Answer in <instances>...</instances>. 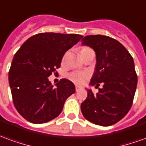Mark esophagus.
I'll use <instances>...</instances> for the list:
<instances>
[{"label": "esophagus", "instance_id": "1", "mask_svg": "<svg viewBox=\"0 0 146 146\" xmlns=\"http://www.w3.org/2000/svg\"><path fill=\"white\" fill-rule=\"evenodd\" d=\"M75 88H76V92H78L80 89H81V87H80V86H76Z\"/></svg>", "mask_w": 146, "mask_h": 146}]
</instances>
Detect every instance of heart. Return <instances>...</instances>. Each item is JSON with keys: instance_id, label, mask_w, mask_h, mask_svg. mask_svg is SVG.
Instances as JSON below:
<instances>
[{"instance_id": "obj_1", "label": "heart", "mask_w": 146, "mask_h": 146, "mask_svg": "<svg viewBox=\"0 0 146 146\" xmlns=\"http://www.w3.org/2000/svg\"><path fill=\"white\" fill-rule=\"evenodd\" d=\"M90 51H94L92 48L87 47V46H83L80 48V56L82 57L83 54H86ZM66 57V54L64 55L63 58H62V62L65 61ZM89 73L87 72H84V71H74L72 72L71 73L69 74V79L72 80L73 83H75L76 84H83L86 82V80L88 79Z\"/></svg>"}]
</instances>
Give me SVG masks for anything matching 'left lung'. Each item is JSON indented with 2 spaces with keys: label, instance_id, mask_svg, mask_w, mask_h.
Masks as SVG:
<instances>
[{
  "label": "left lung",
  "instance_id": "obj_1",
  "mask_svg": "<svg viewBox=\"0 0 146 146\" xmlns=\"http://www.w3.org/2000/svg\"><path fill=\"white\" fill-rule=\"evenodd\" d=\"M82 44L94 49L96 66L90 84L102 88L88 97L80 106L84 118L100 126H110L123 119L131 107L138 76L133 58L118 40L108 36L89 35ZM95 87V88H96Z\"/></svg>",
  "mask_w": 146,
  "mask_h": 146
}]
</instances>
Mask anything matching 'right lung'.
<instances>
[{"label": "right lung", "instance_id": "1", "mask_svg": "<svg viewBox=\"0 0 146 146\" xmlns=\"http://www.w3.org/2000/svg\"><path fill=\"white\" fill-rule=\"evenodd\" d=\"M82 37L79 34L37 33L15 53L8 80L15 107L24 119L43 123L62 111L66 98L75 93V86L69 80L61 79L54 88L48 77L60 67L66 51Z\"/></svg>", "mask_w": 146, "mask_h": 146}]
</instances>
